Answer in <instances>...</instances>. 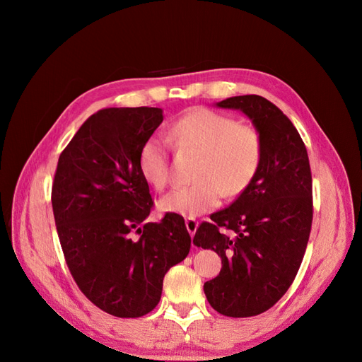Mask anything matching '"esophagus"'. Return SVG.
<instances>
[{
  "mask_svg": "<svg viewBox=\"0 0 362 362\" xmlns=\"http://www.w3.org/2000/svg\"><path fill=\"white\" fill-rule=\"evenodd\" d=\"M185 226H187V230L189 232V235H191V236H194L196 230H197V226H199L197 219H194V218H187V221H185Z\"/></svg>",
  "mask_w": 362,
  "mask_h": 362,
  "instance_id": "1",
  "label": "esophagus"
}]
</instances>
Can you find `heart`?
Listing matches in <instances>:
<instances>
[{"label": "heart", "mask_w": 362, "mask_h": 362, "mask_svg": "<svg viewBox=\"0 0 362 362\" xmlns=\"http://www.w3.org/2000/svg\"><path fill=\"white\" fill-rule=\"evenodd\" d=\"M169 136L182 149L194 151L199 158L193 185L175 188L160 201V210L194 218L211 211L222 196L244 193L255 179L263 160V136L259 130L228 115L205 107L189 110L169 126ZM138 168L151 187L163 191L169 171V144L152 135L138 152Z\"/></svg>", "instance_id": "heart-1"}]
</instances>
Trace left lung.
Listing matches in <instances>:
<instances>
[{
    "mask_svg": "<svg viewBox=\"0 0 362 362\" xmlns=\"http://www.w3.org/2000/svg\"><path fill=\"white\" fill-rule=\"evenodd\" d=\"M243 110L263 136V160L249 188L197 227L193 243L222 259L204 284L222 316L250 317L284 296L302 264L313 224V179L302 136L279 107L258 95L218 103Z\"/></svg>",
    "mask_w": 362,
    "mask_h": 362,
    "instance_id": "obj_1",
    "label": "left lung"
}]
</instances>
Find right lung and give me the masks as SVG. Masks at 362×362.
Here are the masks:
<instances>
[{
    "instance_id": "add662e5",
    "label": "right lung",
    "mask_w": 362,
    "mask_h": 362,
    "mask_svg": "<svg viewBox=\"0 0 362 362\" xmlns=\"http://www.w3.org/2000/svg\"><path fill=\"white\" fill-rule=\"evenodd\" d=\"M161 121L157 107L98 110L60 153L54 174L52 213L66 266L83 296L115 317L156 308L165 274L191 249L180 214L144 222L153 201L138 152Z\"/></svg>"
}]
</instances>
